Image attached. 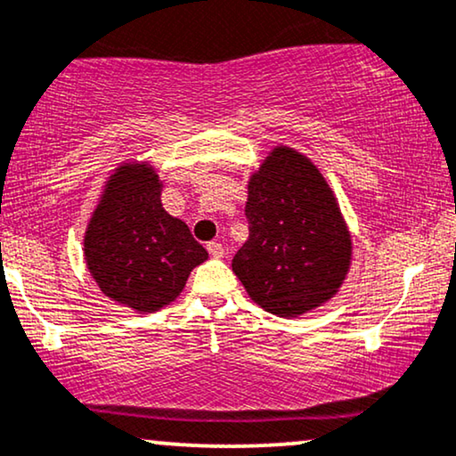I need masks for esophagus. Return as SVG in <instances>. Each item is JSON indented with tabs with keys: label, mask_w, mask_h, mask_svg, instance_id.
<instances>
[{
	"label": "esophagus",
	"mask_w": 456,
	"mask_h": 456,
	"mask_svg": "<svg viewBox=\"0 0 456 456\" xmlns=\"http://www.w3.org/2000/svg\"><path fill=\"white\" fill-rule=\"evenodd\" d=\"M208 252H210V256H215V258H223L224 256V248H223V244H218V241H208Z\"/></svg>",
	"instance_id": "esophagus-1"
}]
</instances>
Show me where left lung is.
I'll return each instance as SVG.
<instances>
[{"label":"left lung","mask_w":456,"mask_h":456,"mask_svg":"<svg viewBox=\"0 0 456 456\" xmlns=\"http://www.w3.org/2000/svg\"><path fill=\"white\" fill-rule=\"evenodd\" d=\"M248 241L233 256L252 301L297 318L330 301L351 265V235L322 172L275 147L248 183Z\"/></svg>","instance_id":"left-lung-1"}]
</instances>
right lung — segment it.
<instances>
[{"label":"right lung","instance_id":"right-lung-1","mask_svg":"<svg viewBox=\"0 0 456 456\" xmlns=\"http://www.w3.org/2000/svg\"><path fill=\"white\" fill-rule=\"evenodd\" d=\"M151 166H119L109 176L84 238L92 278L111 301L153 314L175 301L189 273L208 258L181 218L161 206Z\"/></svg>","mask_w":456,"mask_h":456}]
</instances>
